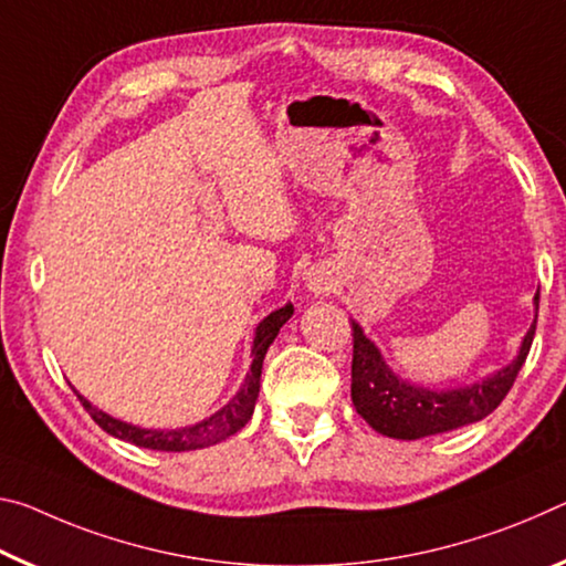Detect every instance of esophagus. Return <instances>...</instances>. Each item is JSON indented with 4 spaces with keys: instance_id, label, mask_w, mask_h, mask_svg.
<instances>
[{
    "instance_id": "obj_1",
    "label": "esophagus",
    "mask_w": 566,
    "mask_h": 566,
    "mask_svg": "<svg viewBox=\"0 0 566 566\" xmlns=\"http://www.w3.org/2000/svg\"><path fill=\"white\" fill-rule=\"evenodd\" d=\"M305 283H308L311 293H316V295H323L333 289V277H331V273L323 271V268H313L308 277H305Z\"/></svg>"
}]
</instances>
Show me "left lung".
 <instances>
[{
  "label": "left lung",
  "mask_w": 566,
  "mask_h": 566,
  "mask_svg": "<svg viewBox=\"0 0 566 566\" xmlns=\"http://www.w3.org/2000/svg\"><path fill=\"white\" fill-rule=\"evenodd\" d=\"M534 311L539 313V291L534 295ZM350 328H354L350 398H354L356 411L364 416L370 429L384 437L413 441L461 429V426L476 423L492 413L504 401L530 356L536 318L526 331L512 364L476 384L457 388H426L406 381L394 374L381 350L376 348L374 340L366 338L364 328L356 321H350Z\"/></svg>",
  "instance_id": "left-lung-1"
}]
</instances>
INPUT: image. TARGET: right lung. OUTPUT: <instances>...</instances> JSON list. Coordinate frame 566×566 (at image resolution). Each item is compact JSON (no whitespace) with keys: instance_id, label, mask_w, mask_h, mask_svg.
Returning <instances> with one entry per match:
<instances>
[{"instance_id":"add662e5","label":"right lung","mask_w":566,"mask_h":566,"mask_svg":"<svg viewBox=\"0 0 566 566\" xmlns=\"http://www.w3.org/2000/svg\"><path fill=\"white\" fill-rule=\"evenodd\" d=\"M293 316V305L285 303L283 308L273 311L271 316H265L261 323H258L255 336H253V348H250V356H253V364H250V370L245 376V381L240 384L238 394L230 398V401L218 409L208 419H202L192 426H182V429H143V426L119 421L115 416H109L105 411H99L97 406H92L85 396L80 391L77 398L85 406L87 413L95 419L102 431H107L109 437L123 439L135 443L140 449H153V451H196V449H206L212 447V443L226 441L228 437H233L243 426L250 421V416L255 411V401H258V391H261V370H263V358L268 354V348L277 336V331L283 328V323Z\"/></svg>"}]
</instances>
